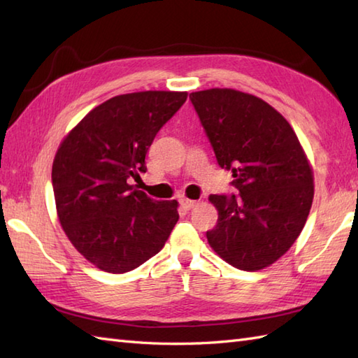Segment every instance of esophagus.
<instances>
[{"label":"esophagus","mask_w":358,"mask_h":358,"mask_svg":"<svg viewBox=\"0 0 358 358\" xmlns=\"http://www.w3.org/2000/svg\"><path fill=\"white\" fill-rule=\"evenodd\" d=\"M181 206H183L186 210L192 209L196 206V201L195 200H189V199H181Z\"/></svg>","instance_id":"34e87169"}]
</instances>
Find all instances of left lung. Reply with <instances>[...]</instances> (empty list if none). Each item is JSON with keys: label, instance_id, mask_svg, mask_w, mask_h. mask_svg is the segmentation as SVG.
I'll return each instance as SVG.
<instances>
[{"label": "left lung", "instance_id": "8db88e82", "mask_svg": "<svg viewBox=\"0 0 358 358\" xmlns=\"http://www.w3.org/2000/svg\"><path fill=\"white\" fill-rule=\"evenodd\" d=\"M237 195H209L218 212L209 246L241 271H260L299 238L314 200V172L287 120L255 95L208 89L189 95Z\"/></svg>", "mask_w": 358, "mask_h": 358}]
</instances>
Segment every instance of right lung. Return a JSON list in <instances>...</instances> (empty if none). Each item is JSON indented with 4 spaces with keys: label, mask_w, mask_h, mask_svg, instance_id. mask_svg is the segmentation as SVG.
Wrapping results in <instances>:
<instances>
[{
    "label": "right lung",
    "mask_w": 358,
    "mask_h": 358,
    "mask_svg": "<svg viewBox=\"0 0 358 358\" xmlns=\"http://www.w3.org/2000/svg\"><path fill=\"white\" fill-rule=\"evenodd\" d=\"M187 92L144 90L96 106L67 134L53 158L57 215L73 248L95 268L124 273L163 249L178 201H155L129 185L146 172L157 132Z\"/></svg>",
    "instance_id": "obj_1"
}]
</instances>
